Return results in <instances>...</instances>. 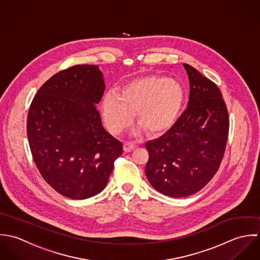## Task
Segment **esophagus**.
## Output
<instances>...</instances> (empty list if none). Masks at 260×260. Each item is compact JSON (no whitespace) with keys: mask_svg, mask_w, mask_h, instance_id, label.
<instances>
[{"mask_svg":"<svg viewBox=\"0 0 260 260\" xmlns=\"http://www.w3.org/2000/svg\"><path fill=\"white\" fill-rule=\"evenodd\" d=\"M136 147H137L136 144H134V143H132V142H126V143H124V145H123V149H124L125 152H132Z\"/></svg>","mask_w":260,"mask_h":260,"instance_id":"obj_1","label":"esophagus"}]
</instances>
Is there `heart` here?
Wrapping results in <instances>:
<instances>
[{
	"mask_svg": "<svg viewBox=\"0 0 260 260\" xmlns=\"http://www.w3.org/2000/svg\"><path fill=\"white\" fill-rule=\"evenodd\" d=\"M184 102L182 85L172 78L148 75L132 80L118 92L107 93L103 100V114L107 127L119 134L133 120L151 135L167 131L177 118Z\"/></svg>",
	"mask_w": 260,
	"mask_h": 260,
	"instance_id": "obj_1",
	"label": "heart"
}]
</instances>
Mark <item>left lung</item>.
Wrapping results in <instances>:
<instances>
[{
	"label": "left lung",
	"instance_id": "1",
	"mask_svg": "<svg viewBox=\"0 0 260 260\" xmlns=\"http://www.w3.org/2000/svg\"><path fill=\"white\" fill-rule=\"evenodd\" d=\"M188 107L158 139L146 144V176L164 195L182 198L204 188L219 169L229 133V117L217 85L189 64Z\"/></svg>",
	"mask_w": 260,
	"mask_h": 260
}]
</instances>
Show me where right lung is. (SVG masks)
<instances>
[{
    "label": "right lung",
    "mask_w": 260,
    "mask_h": 260,
    "mask_svg": "<svg viewBox=\"0 0 260 260\" xmlns=\"http://www.w3.org/2000/svg\"><path fill=\"white\" fill-rule=\"evenodd\" d=\"M96 65H74L37 91L27 117L32 156L59 194L82 200L101 193L122 154V144L103 126L95 104L104 93Z\"/></svg>",
    "instance_id": "right-lung-1"
}]
</instances>
